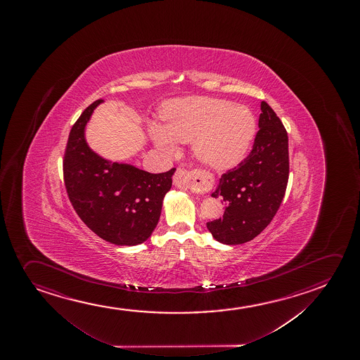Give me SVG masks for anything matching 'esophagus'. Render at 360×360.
<instances>
[{"label": "esophagus", "mask_w": 360, "mask_h": 360, "mask_svg": "<svg viewBox=\"0 0 360 360\" xmlns=\"http://www.w3.org/2000/svg\"><path fill=\"white\" fill-rule=\"evenodd\" d=\"M190 180H191L190 172H187L186 169L181 168L176 170L173 179L174 185L182 190H187L190 187Z\"/></svg>", "instance_id": "obj_1"}]
</instances>
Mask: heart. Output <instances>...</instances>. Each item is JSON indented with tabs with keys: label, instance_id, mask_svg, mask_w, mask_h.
<instances>
[{
	"label": "heart",
	"instance_id": "heart-1",
	"mask_svg": "<svg viewBox=\"0 0 360 360\" xmlns=\"http://www.w3.org/2000/svg\"><path fill=\"white\" fill-rule=\"evenodd\" d=\"M255 132L256 119L250 108L205 96L174 103L164 112L163 125H149V136L159 149L172 153L176 142H193L197 159L217 170L239 163Z\"/></svg>",
	"mask_w": 360,
	"mask_h": 360
}]
</instances>
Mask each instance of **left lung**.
<instances>
[{"instance_id":"8db88e82","label":"left lung","mask_w":360,"mask_h":360,"mask_svg":"<svg viewBox=\"0 0 360 360\" xmlns=\"http://www.w3.org/2000/svg\"><path fill=\"white\" fill-rule=\"evenodd\" d=\"M259 132L252 150L221 175L212 197H223L221 218L208 221L213 238L226 245L254 239L269 226L282 203L289 178L288 134L274 109L261 103ZM221 202V203H223Z\"/></svg>"}]
</instances>
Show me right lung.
<instances>
[{"label": "right lung", "instance_id": "obj_1", "mask_svg": "<svg viewBox=\"0 0 360 360\" xmlns=\"http://www.w3.org/2000/svg\"><path fill=\"white\" fill-rule=\"evenodd\" d=\"M96 101L82 112L68 136L63 181L75 211L91 231L111 244H142L158 224L175 168L150 174L134 165L112 163L94 153L84 129Z\"/></svg>", "mask_w": 360, "mask_h": 360}]
</instances>
